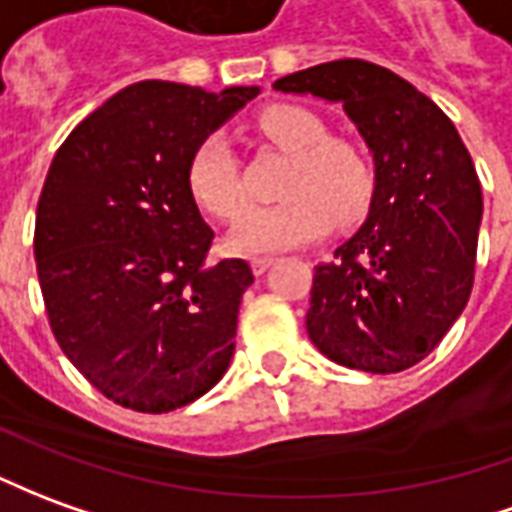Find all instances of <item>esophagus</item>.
I'll return each instance as SVG.
<instances>
[{"label":"esophagus","mask_w":512,"mask_h":512,"mask_svg":"<svg viewBox=\"0 0 512 512\" xmlns=\"http://www.w3.org/2000/svg\"><path fill=\"white\" fill-rule=\"evenodd\" d=\"M249 266H252V271L260 277V274H266L268 268L274 266V257H252V260H249Z\"/></svg>","instance_id":"obj_1"}]
</instances>
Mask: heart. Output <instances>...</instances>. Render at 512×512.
<instances>
[{
  "label": "heart",
  "instance_id": "1",
  "mask_svg": "<svg viewBox=\"0 0 512 512\" xmlns=\"http://www.w3.org/2000/svg\"><path fill=\"white\" fill-rule=\"evenodd\" d=\"M257 132L291 155L277 205H246L238 157L224 132L207 135L188 163V191L205 213L232 224L227 244L241 255H271L305 246L335 227L366 216L374 171L366 152L349 138H332L327 121L302 105H271L255 121Z\"/></svg>",
  "mask_w": 512,
  "mask_h": 512
}]
</instances>
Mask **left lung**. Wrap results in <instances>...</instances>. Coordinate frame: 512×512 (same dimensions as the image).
I'll return each mask as SVG.
<instances>
[{
  "label": "left lung",
  "instance_id": "left-lung-1",
  "mask_svg": "<svg viewBox=\"0 0 512 512\" xmlns=\"http://www.w3.org/2000/svg\"><path fill=\"white\" fill-rule=\"evenodd\" d=\"M274 88L343 105L374 157L366 224L313 274L310 341L357 371L416 366L474 285L482 191L466 144L430 96L368 60L321 63Z\"/></svg>",
  "mask_w": 512,
  "mask_h": 512
}]
</instances>
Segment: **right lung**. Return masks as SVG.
<instances>
[{"label":"right lung","mask_w":512,"mask_h":512,"mask_svg":"<svg viewBox=\"0 0 512 512\" xmlns=\"http://www.w3.org/2000/svg\"><path fill=\"white\" fill-rule=\"evenodd\" d=\"M144 80L110 96L57 149L35 213V266L63 355L138 413L191 405L224 377L246 260L205 266L213 244L194 196V149L255 99Z\"/></svg>","instance_id":"right-lung-1"}]
</instances>
